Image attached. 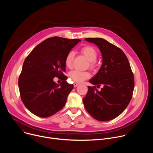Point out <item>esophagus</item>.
Wrapping results in <instances>:
<instances>
[{"label": "esophagus", "mask_w": 153, "mask_h": 153, "mask_svg": "<svg viewBox=\"0 0 153 153\" xmlns=\"http://www.w3.org/2000/svg\"><path fill=\"white\" fill-rule=\"evenodd\" d=\"M79 85V83H74V87H76V86H77Z\"/></svg>", "instance_id": "34e87169"}]
</instances>
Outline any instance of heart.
I'll use <instances>...</instances> for the list:
<instances>
[{
	"instance_id": "obj_1",
	"label": "heart",
	"mask_w": 153,
	"mask_h": 153,
	"mask_svg": "<svg viewBox=\"0 0 153 153\" xmlns=\"http://www.w3.org/2000/svg\"><path fill=\"white\" fill-rule=\"evenodd\" d=\"M82 53L90 61V66L93 68L96 67V60L98 56L96 50L91 46H85L81 48ZM74 52L70 51L65 59V64L68 68H71L73 61L74 57ZM91 74L88 71H81L79 70H74L70 73V77L75 82H82L90 77Z\"/></svg>"
}]
</instances>
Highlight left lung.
Here are the masks:
<instances>
[{"mask_svg": "<svg viewBox=\"0 0 153 153\" xmlns=\"http://www.w3.org/2000/svg\"><path fill=\"white\" fill-rule=\"evenodd\" d=\"M96 45L102 56V64L97 73L89 80L83 99L86 111L99 121H109L119 116L128 105L134 88V76L123 51L102 38H86Z\"/></svg>", "mask_w": 153, "mask_h": 153, "instance_id": "obj_1", "label": "left lung"}]
</instances>
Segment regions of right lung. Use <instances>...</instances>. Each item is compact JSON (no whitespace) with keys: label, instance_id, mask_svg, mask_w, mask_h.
<instances>
[{"label":"right lung","instance_id":"obj_1","mask_svg":"<svg viewBox=\"0 0 153 153\" xmlns=\"http://www.w3.org/2000/svg\"><path fill=\"white\" fill-rule=\"evenodd\" d=\"M80 41L50 37L39 43L26 57L19 77V88L22 101L34 115L48 117L65 106L74 87L65 81V59ZM55 76L62 78L60 85L53 81Z\"/></svg>","mask_w":153,"mask_h":153}]
</instances>
